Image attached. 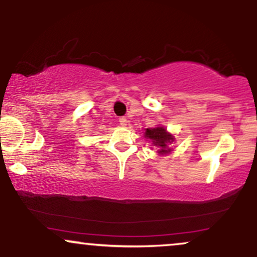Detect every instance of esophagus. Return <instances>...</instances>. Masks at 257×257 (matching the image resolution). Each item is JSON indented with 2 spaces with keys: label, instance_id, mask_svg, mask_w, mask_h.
I'll return each mask as SVG.
<instances>
[{
  "label": "esophagus",
  "instance_id": "obj_1",
  "mask_svg": "<svg viewBox=\"0 0 257 257\" xmlns=\"http://www.w3.org/2000/svg\"><path fill=\"white\" fill-rule=\"evenodd\" d=\"M119 124L122 126H125L126 124H128V119L125 118V117H120L119 118Z\"/></svg>",
  "mask_w": 257,
  "mask_h": 257
}]
</instances>
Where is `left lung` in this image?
<instances>
[{
    "mask_svg": "<svg viewBox=\"0 0 257 257\" xmlns=\"http://www.w3.org/2000/svg\"><path fill=\"white\" fill-rule=\"evenodd\" d=\"M144 137L152 143L153 146L157 147L158 155L166 156L173 151L170 145L175 141V137L167 131L166 126L157 125L155 128H147L144 133Z\"/></svg>",
    "mask_w": 257,
    "mask_h": 257,
    "instance_id": "obj_1",
    "label": "left lung"
}]
</instances>
